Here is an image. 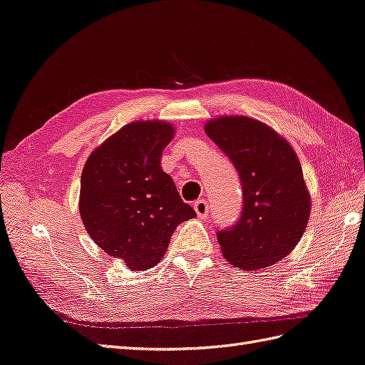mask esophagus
Instances as JSON below:
<instances>
[{"mask_svg":"<svg viewBox=\"0 0 365 365\" xmlns=\"http://www.w3.org/2000/svg\"><path fill=\"white\" fill-rule=\"evenodd\" d=\"M194 210H196V213H197V216L199 217H207L208 216V203H207V200L205 199H200V200H197L196 203H194Z\"/></svg>","mask_w":365,"mask_h":365,"instance_id":"esophagus-1","label":"esophagus"}]
</instances>
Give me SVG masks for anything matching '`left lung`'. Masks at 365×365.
<instances>
[{
    "label": "left lung",
    "instance_id": "1",
    "mask_svg": "<svg viewBox=\"0 0 365 365\" xmlns=\"http://www.w3.org/2000/svg\"><path fill=\"white\" fill-rule=\"evenodd\" d=\"M210 140L230 158L242 186V211L217 230L230 264L264 269L289 255L307 228L311 197L291 144L247 116H222L205 124Z\"/></svg>",
    "mask_w": 365,
    "mask_h": 365
}]
</instances>
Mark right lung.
I'll use <instances>...</instances> for the list:
<instances>
[{
	"instance_id": "add662e5",
	"label": "right lung",
	"mask_w": 365,
	"mask_h": 365,
	"mask_svg": "<svg viewBox=\"0 0 365 365\" xmlns=\"http://www.w3.org/2000/svg\"><path fill=\"white\" fill-rule=\"evenodd\" d=\"M173 137L166 121H133L93 150L82 169L86 230L133 272L160 262L177 225L196 216L160 166Z\"/></svg>"
}]
</instances>
